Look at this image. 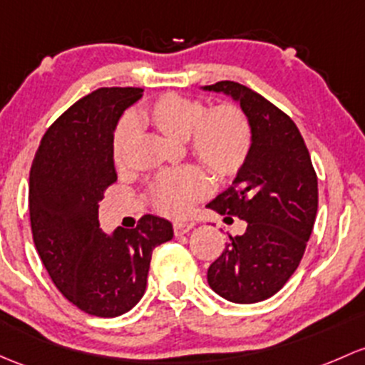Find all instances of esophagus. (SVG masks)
I'll return each instance as SVG.
<instances>
[{
	"label": "esophagus",
	"mask_w": 365,
	"mask_h": 365,
	"mask_svg": "<svg viewBox=\"0 0 365 365\" xmlns=\"http://www.w3.org/2000/svg\"><path fill=\"white\" fill-rule=\"evenodd\" d=\"M192 222H176L175 225H173V231H175L176 236H182V234H187L192 229Z\"/></svg>",
	"instance_id": "34e87169"
}]
</instances>
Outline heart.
Listing matches in <instances>:
<instances>
[{"label":"heart","mask_w":365,"mask_h":365,"mask_svg":"<svg viewBox=\"0 0 365 365\" xmlns=\"http://www.w3.org/2000/svg\"><path fill=\"white\" fill-rule=\"evenodd\" d=\"M131 118L115 128L112 155L117 166L125 163L136 125H147L170 140L187 141V148L202 168L217 180H227L241 170L252 147V129L237 106L218 105L205 112L197 99L168 92L153 99ZM208 183L197 168L187 166L164 171L150 183V199L159 213L185 217L194 202L205 197Z\"/></svg>","instance_id":"obj_1"}]
</instances>
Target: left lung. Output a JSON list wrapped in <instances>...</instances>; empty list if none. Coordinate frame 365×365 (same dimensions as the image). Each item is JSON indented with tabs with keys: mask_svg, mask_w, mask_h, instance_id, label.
Listing matches in <instances>:
<instances>
[{
	"mask_svg": "<svg viewBox=\"0 0 365 365\" xmlns=\"http://www.w3.org/2000/svg\"><path fill=\"white\" fill-rule=\"evenodd\" d=\"M201 89L237 103L252 129L232 185L206 208L247 222L210 266L208 285L227 301L253 304L279 292L304 255L318 210L317 173L297 125L273 103L231 80Z\"/></svg>",
	"mask_w": 365,
	"mask_h": 365,
	"instance_id": "obj_1",
	"label": "left lung"
}]
</instances>
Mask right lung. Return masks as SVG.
Listing matches in <instances>:
<instances>
[{"instance_id":"right-lung-1","label":"right lung","mask_w":365,"mask_h":365,"mask_svg":"<svg viewBox=\"0 0 365 365\" xmlns=\"http://www.w3.org/2000/svg\"><path fill=\"white\" fill-rule=\"evenodd\" d=\"M138 87H103L47 129L29 173L34 247L59 292L82 312L113 318L147 289L153 248L173 237L166 218L145 215L136 229L99 227V201L117 180L112 140Z\"/></svg>"}]
</instances>
